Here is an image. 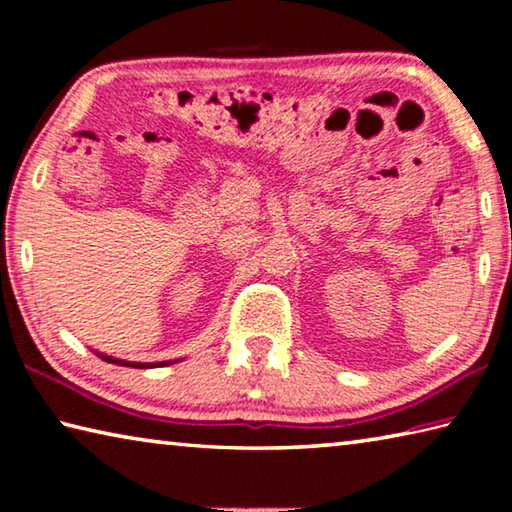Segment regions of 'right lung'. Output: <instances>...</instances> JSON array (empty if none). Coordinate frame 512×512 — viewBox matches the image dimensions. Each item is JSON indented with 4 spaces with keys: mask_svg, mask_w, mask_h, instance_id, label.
<instances>
[{
    "mask_svg": "<svg viewBox=\"0 0 512 512\" xmlns=\"http://www.w3.org/2000/svg\"><path fill=\"white\" fill-rule=\"evenodd\" d=\"M99 357L103 359V361H108V363H117V366H131V368H155V366H167V363H135V361H124V359H112V357H108V354H101V352H97Z\"/></svg>",
    "mask_w": 512,
    "mask_h": 512,
    "instance_id": "add662e5",
    "label": "right lung"
}]
</instances>
